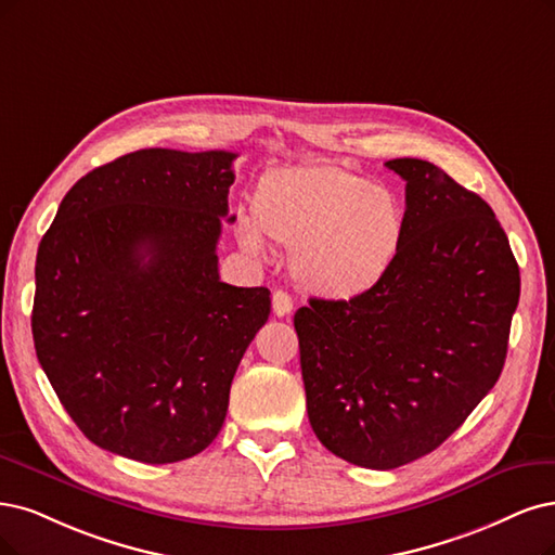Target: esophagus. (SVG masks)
Returning a JSON list of instances; mask_svg holds the SVG:
<instances>
[{
  "label": "esophagus",
  "instance_id": "34e87169",
  "mask_svg": "<svg viewBox=\"0 0 555 555\" xmlns=\"http://www.w3.org/2000/svg\"><path fill=\"white\" fill-rule=\"evenodd\" d=\"M272 309H274V315H279V318L291 315V311H293V299H291V295L283 293V291H276V293L272 295Z\"/></svg>",
  "mask_w": 555,
  "mask_h": 555
}]
</instances>
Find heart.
Masks as SVG:
<instances>
[{"label":"heart","mask_w":555,"mask_h":555,"mask_svg":"<svg viewBox=\"0 0 555 555\" xmlns=\"http://www.w3.org/2000/svg\"><path fill=\"white\" fill-rule=\"evenodd\" d=\"M254 219L237 217L244 251L262 256L267 237L293 246L291 270L306 293L350 301L375 291L404 240L400 198L336 162L264 171L251 194Z\"/></svg>","instance_id":"obj_1"}]
</instances>
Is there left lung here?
<instances>
[{"label":"left lung","instance_id":"8db88e82","mask_svg":"<svg viewBox=\"0 0 555 555\" xmlns=\"http://www.w3.org/2000/svg\"><path fill=\"white\" fill-rule=\"evenodd\" d=\"M386 167L404 182L391 272L350 301L295 313L306 409L320 443L388 470L439 448L501 377L519 264L494 210L433 162Z\"/></svg>","mask_w":555,"mask_h":555}]
</instances>
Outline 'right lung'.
<instances>
[{"label":"right lung","instance_id":"add662e5","mask_svg":"<svg viewBox=\"0 0 555 555\" xmlns=\"http://www.w3.org/2000/svg\"><path fill=\"white\" fill-rule=\"evenodd\" d=\"M229 151L146 149L79 178L38 244L31 334L89 441L143 464L208 448L270 318L267 288L219 279Z\"/></svg>","mask_w":555,"mask_h":555}]
</instances>
